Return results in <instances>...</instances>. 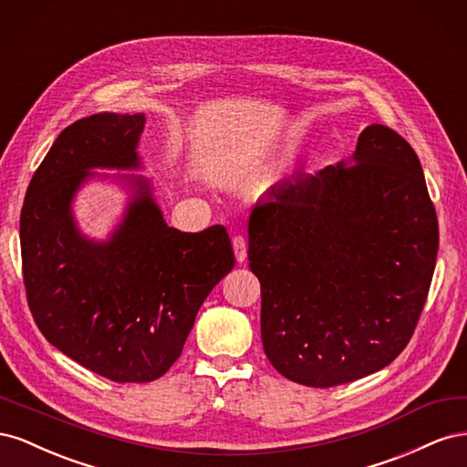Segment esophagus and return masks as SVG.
<instances>
[{
  "label": "esophagus",
  "instance_id": "obj_1",
  "mask_svg": "<svg viewBox=\"0 0 467 467\" xmlns=\"http://www.w3.org/2000/svg\"><path fill=\"white\" fill-rule=\"evenodd\" d=\"M232 245H234V253H235L237 263H245V259H247V244H245V239L242 235H235L232 239Z\"/></svg>",
  "mask_w": 467,
  "mask_h": 467
}]
</instances>
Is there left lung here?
<instances>
[{"mask_svg": "<svg viewBox=\"0 0 467 467\" xmlns=\"http://www.w3.org/2000/svg\"><path fill=\"white\" fill-rule=\"evenodd\" d=\"M436 253L417 153L388 126H366L350 160L296 171L251 212L266 358L309 388L381 370L415 331Z\"/></svg>", "mask_w": 467, "mask_h": 467, "instance_id": "1", "label": "left lung"}]
</instances>
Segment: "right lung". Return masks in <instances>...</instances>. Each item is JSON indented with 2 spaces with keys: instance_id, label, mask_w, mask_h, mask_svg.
Segmentation results:
<instances>
[{
  "instance_id": "right-lung-1",
  "label": "right lung",
  "mask_w": 467,
  "mask_h": 467,
  "mask_svg": "<svg viewBox=\"0 0 467 467\" xmlns=\"http://www.w3.org/2000/svg\"><path fill=\"white\" fill-rule=\"evenodd\" d=\"M146 115L97 112L60 132L26 189L19 237L31 314L47 341L112 381H151L181 357L206 296L235 257L223 225L169 228L138 171ZM112 178L130 201L107 240L83 234L73 201Z\"/></svg>"
}]
</instances>
